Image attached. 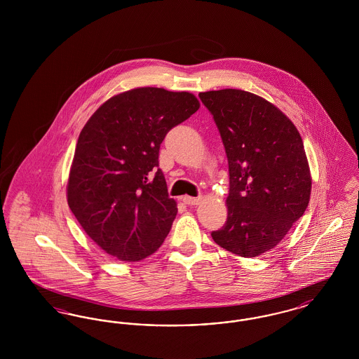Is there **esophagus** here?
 <instances>
[{
	"label": "esophagus",
	"mask_w": 359,
	"mask_h": 359,
	"mask_svg": "<svg viewBox=\"0 0 359 359\" xmlns=\"http://www.w3.org/2000/svg\"><path fill=\"white\" fill-rule=\"evenodd\" d=\"M183 202L188 205H199L201 198H194V196H183Z\"/></svg>",
	"instance_id": "obj_1"
}]
</instances>
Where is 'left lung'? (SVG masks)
<instances>
[{"label":"left lung","mask_w":359,"mask_h":359,"mask_svg":"<svg viewBox=\"0 0 359 359\" xmlns=\"http://www.w3.org/2000/svg\"><path fill=\"white\" fill-rule=\"evenodd\" d=\"M222 138L229 163L227 221L211 237L241 257L273 249L304 214L311 173L292 121L256 94L224 88L199 93Z\"/></svg>","instance_id":"obj_1"}]
</instances>
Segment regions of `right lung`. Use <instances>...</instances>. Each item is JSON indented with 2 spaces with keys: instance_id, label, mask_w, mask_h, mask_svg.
<instances>
[{
  "instance_id": "obj_1",
  "label": "right lung",
  "mask_w": 359,
  "mask_h": 359,
  "mask_svg": "<svg viewBox=\"0 0 359 359\" xmlns=\"http://www.w3.org/2000/svg\"><path fill=\"white\" fill-rule=\"evenodd\" d=\"M199 101L187 91L140 87L111 97L87 121L74 154L67 202L86 234L121 261L154 255L171 230L158 151Z\"/></svg>"
}]
</instances>
